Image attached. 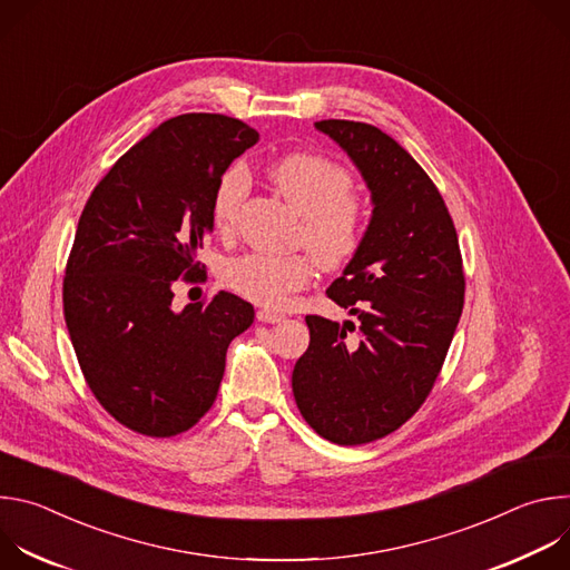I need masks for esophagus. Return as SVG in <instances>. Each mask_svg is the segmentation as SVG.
Wrapping results in <instances>:
<instances>
[{
  "label": "esophagus",
  "mask_w": 570,
  "mask_h": 570,
  "mask_svg": "<svg viewBox=\"0 0 570 570\" xmlns=\"http://www.w3.org/2000/svg\"><path fill=\"white\" fill-rule=\"evenodd\" d=\"M257 320H259V322H266V324H275V322H282L284 315H282V313H275V311H271V308H259V311H257Z\"/></svg>",
  "instance_id": "obj_1"
}]
</instances>
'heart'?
<instances>
[{
  "label": "heart",
  "mask_w": 570,
  "mask_h": 570,
  "mask_svg": "<svg viewBox=\"0 0 570 570\" xmlns=\"http://www.w3.org/2000/svg\"><path fill=\"white\" fill-rule=\"evenodd\" d=\"M268 178L302 214L299 240L322 266H343L358 253L365 238V207L352 191L354 178L343 165L320 153L297 150L275 159ZM250 187V174L240 165L220 176L212 198V220L218 232L234 229ZM313 275L315 262L308 255L266 253L240 255L223 271L234 293L264 306H284Z\"/></svg>",
  "instance_id": "1"
}]
</instances>
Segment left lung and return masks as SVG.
<instances>
[{
  "label": "left lung",
  "mask_w": 570,
  "mask_h": 570,
  "mask_svg": "<svg viewBox=\"0 0 570 570\" xmlns=\"http://www.w3.org/2000/svg\"><path fill=\"white\" fill-rule=\"evenodd\" d=\"M372 191L363 246L327 297L361 320L306 315L308 350L293 370L306 424L334 444L381 440L431 394L464 306L453 218L433 180L390 135L345 119L315 121Z\"/></svg>",
  "instance_id": "left-lung-1"
}]
</instances>
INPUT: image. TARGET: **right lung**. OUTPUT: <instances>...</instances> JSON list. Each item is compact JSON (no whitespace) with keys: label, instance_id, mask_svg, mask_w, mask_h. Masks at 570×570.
I'll return each instance as SVG.
<instances>
[{"label":"right lung","instance_id":"add662e5","mask_svg":"<svg viewBox=\"0 0 570 570\" xmlns=\"http://www.w3.org/2000/svg\"><path fill=\"white\" fill-rule=\"evenodd\" d=\"M259 132L225 115L159 124L124 153L78 218L62 279L67 332L92 394L148 438L189 431L216 401L225 354L255 308L227 291L174 311V284H196L212 198Z\"/></svg>","mask_w":570,"mask_h":570}]
</instances>
